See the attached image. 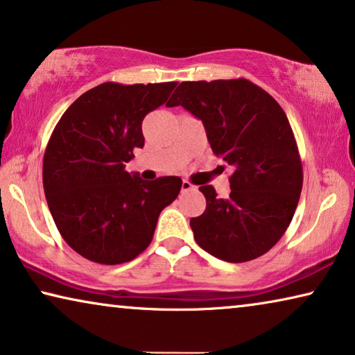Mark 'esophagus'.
<instances>
[{"instance_id":"34e87169","label":"esophagus","mask_w":355,"mask_h":355,"mask_svg":"<svg viewBox=\"0 0 355 355\" xmlns=\"http://www.w3.org/2000/svg\"><path fill=\"white\" fill-rule=\"evenodd\" d=\"M196 187L193 183H189L188 180H183V183H182V191L183 193H187V191H191V189H194Z\"/></svg>"}]
</instances>
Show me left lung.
<instances>
[{
    "mask_svg": "<svg viewBox=\"0 0 355 355\" xmlns=\"http://www.w3.org/2000/svg\"><path fill=\"white\" fill-rule=\"evenodd\" d=\"M167 107L202 121L211 151L232 167L231 193L200 187L207 207L189 225L200 248L218 260H255L287 231L303 188V166L287 114L245 78L184 81Z\"/></svg>",
    "mask_w": 355,
    "mask_h": 355,
    "instance_id": "1",
    "label": "left lung"
}]
</instances>
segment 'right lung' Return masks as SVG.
I'll list each match as a JSON object with an SVG mask.
<instances>
[{
  "instance_id": "1",
  "label": "right lung",
  "mask_w": 355,
  "mask_h": 355,
  "mask_svg": "<svg viewBox=\"0 0 355 355\" xmlns=\"http://www.w3.org/2000/svg\"><path fill=\"white\" fill-rule=\"evenodd\" d=\"M175 86L103 83L76 98L52 132L42 159L47 205L63 241L87 260H134L151 244L162 209L177 199L182 178L146 182L125 171L145 145V116Z\"/></svg>"
}]
</instances>
